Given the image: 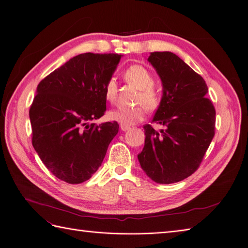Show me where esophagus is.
<instances>
[{
    "label": "esophagus",
    "instance_id": "obj_1",
    "mask_svg": "<svg viewBox=\"0 0 248 248\" xmlns=\"http://www.w3.org/2000/svg\"><path fill=\"white\" fill-rule=\"evenodd\" d=\"M121 130H122L123 132L129 131V130H130V126H129V125H125V124H121Z\"/></svg>",
    "mask_w": 248,
    "mask_h": 248
}]
</instances>
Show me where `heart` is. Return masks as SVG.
Wrapping results in <instances>:
<instances>
[{
	"mask_svg": "<svg viewBox=\"0 0 248 248\" xmlns=\"http://www.w3.org/2000/svg\"><path fill=\"white\" fill-rule=\"evenodd\" d=\"M124 80L131 86L138 89L136 97L137 103H142L134 107H117L108 112L110 121L121 124L131 125L141 122L145 115V106L147 109H155L160 101L159 91L153 85L151 72L142 65L135 64L124 71ZM104 95L106 100L113 103L117 96V82L114 78H109L104 85ZM144 106L143 107L142 105Z\"/></svg>",
	"mask_w": 248,
	"mask_h": 248,
	"instance_id": "1",
	"label": "heart"
}]
</instances>
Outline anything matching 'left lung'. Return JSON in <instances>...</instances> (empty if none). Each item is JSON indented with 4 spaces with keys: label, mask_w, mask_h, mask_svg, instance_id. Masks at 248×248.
I'll return each instance as SVG.
<instances>
[{
    "label": "left lung",
    "mask_w": 248,
    "mask_h": 248,
    "mask_svg": "<svg viewBox=\"0 0 248 248\" xmlns=\"http://www.w3.org/2000/svg\"><path fill=\"white\" fill-rule=\"evenodd\" d=\"M148 61L162 84V97L152 123L145 124V144L138 159L142 170L158 184L191 176L202 161L215 136L216 110L207 86L188 64L171 52H153Z\"/></svg>",
    "instance_id": "left-lung-1"
}]
</instances>
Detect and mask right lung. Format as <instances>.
I'll return each instance as SVG.
<instances>
[{"label":"right lung","instance_id":"obj_1","mask_svg":"<svg viewBox=\"0 0 248 248\" xmlns=\"http://www.w3.org/2000/svg\"><path fill=\"white\" fill-rule=\"evenodd\" d=\"M123 55L84 53L46 77L30 109L32 146L55 177L79 184L101 167L118 124H90L106 110L104 85Z\"/></svg>","mask_w":248,"mask_h":248}]
</instances>
